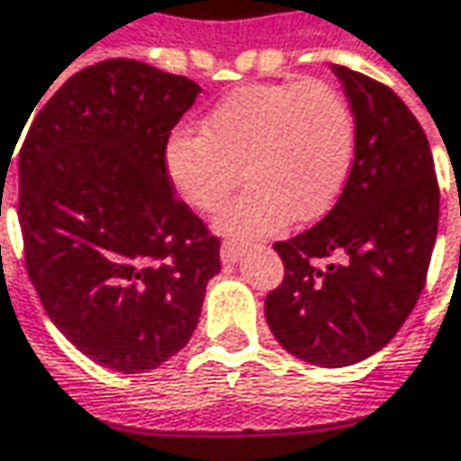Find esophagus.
I'll return each instance as SVG.
<instances>
[{"label": "esophagus", "mask_w": 461, "mask_h": 461, "mask_svg": "<svg viewBox=\"0 0 461 461\" xmlns=\"http://www.w3.org/2000/svg\"><path fill=\"white\" fill-rule=\"evenodd\" d=\"M219 256H221V263H237L242 256V245L240 242H224Z\"/></svg>", "instance_id": "1"}]
</instances>
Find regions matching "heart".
<instances>
[{"label":"heart","instance_id":"1","mask_svg":"<svg viewBox=\"0 0 461 461\" xmlns=\"http://www.w3.org/2000/svg\"><path fill=\"white\" fill-rule=\"evenodd\" d=\"M355 158V117L326 80L256 83L227 94L203 117L167 138L164 167L179 198L216 211L242 182L219 230L263 237L294 221L321 219L337 203Z\"/></svg>","mask_w":461,"mask_h":461}]
</instances>
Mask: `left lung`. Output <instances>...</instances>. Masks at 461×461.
Instances as JSON below:
<instances>
[{
	"label": "left lung",
	"instance_id": "8db88e82",
	"mask_svg": "<svg viewBox=\"0 0 461 461\" xmlns=\"http://www.w3.org/2000/svg\"><path fill=\"white\" fill-rule=\"evenodd\" d=\"M331 69L355 114V161L337 205L274 245L285 282L266 297V321L294 357L344 367L386 347L415 308L438 231V182L404 101L363 72Z\"/></svg>",
	"mask_w": 461,
	"mask_h": 461
}]
</instances>
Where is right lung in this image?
Instances as JSON below:
<instances>
[{"instance_id":"right-lung-1","label":"right lung","mask_w":461,"mask_h":461,"mask_svg":"<svg viewBox=\"0 0 461 461\" xmlns=\"http://www.w3.org/2000/svg\"><path fill=\"white\" fill-rule=\"evenodd\" d=\"M198 94L190 77L104 59L28 114L17 153L28 276L51 323L120 373L153 370L190 341L221 268L219 237L164 167L167 138Z\"/></svg>"}]
</instances>
